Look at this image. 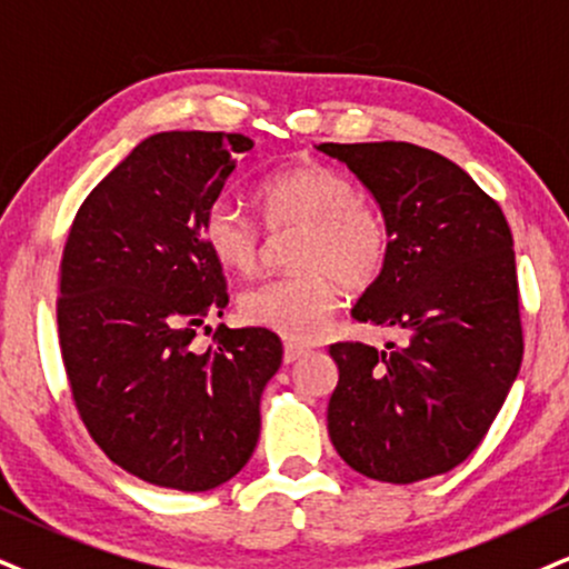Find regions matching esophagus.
I'll return each mask as SVG.
<instances>
[{"label":"esophagus","instance_id":"1","mask_svg":"<svg viewBox=\"0 0 569 569\" xmlns=\"http://www.w3.org/2000/svg\"><path fill=\"white\" fill-rule=\"evenodd\" d=\"M306 353H308L306 346H298V342H284V363L298 361L300 356H306Z\"/></svg>","mask_w":569,"mask_h":569}]
</instances>
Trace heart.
I'll return each mask as SVG.
<instances>
[{"mask_svg":"<svg viewBox=\"0 0 569 569\" xmlns=\"http://www.w3.org/2000/svg\"><path fill=\"white\" fill-rule=\"evenodd\" d=\"M256 206L269 229L300 227L292 248L298 271L250 287L240 300L242 317L287 340L319 338L338 306V279L348 287L369 284L388 258L390 231L382 216L359 200L346 173L321 163L269 173L256 187ZM202 242L223 269H258L261 234L234 202L216 200L206 210Z\"/></svg>","mask_w":569,"mask_h":569,"instance_id":"1","label":"heart"}]
</instances>
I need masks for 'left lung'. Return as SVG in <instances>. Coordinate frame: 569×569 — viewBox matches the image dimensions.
<instances>
[{
  "instance_id": "8db88e82",
  "label": "left lung",
  "mask_w": 569,
  "mask_h": 569,
  "mask_svg": "<svg viewBox=\"0 0 569 569\" xmlns=\"http://www.w3.org/2000/svg\"><path fill=\"white\" fill-rule=\"evenodd\" d=\"M367 187L390 231L353 319L406 342L329 348L327 430L348 467L382 482L448 472L478 448L522 363L515 242L501 208L438 152L409 142L317 144Z\"/></svg>"
}]
</instances>
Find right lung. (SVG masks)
Returning <instances> with one entry per match:
<instances>
[{"label":"right lung","mask_w":569,"mask_h":569,"mask_svg":"<svg viewBox=\"0 0 569 569\" xmlns=\"http://www.w3.org/2000/svg\"><path fill=\"white\" fill-rule=\"evenodd\" d=\"M242 134L147 137L91 189L62 256L58 327L73 401L110 461L160 488H219L248 465L261 396L282 363L263 327L194 332L229 303L202 242Z\"/></svg>","instance_id":"add662e5"}]
</instances>
